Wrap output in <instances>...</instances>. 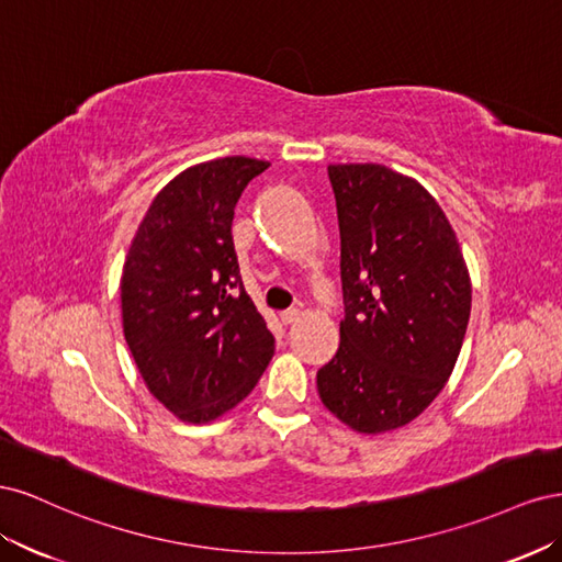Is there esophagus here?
Instances as JSON below:
<instances>
[{
	"instance_id": "34e87169",
	"label": "esophagus",
	"mask_w": 562,
	"mask_h": 562,
	"mask_svg": "<svg viewBox=\"0 0 562 562\" xmlns=\"http://www.w3.org/2000/svg\"><path fill=\"white\" fill-rule=\"evenodd\" d=\"M295 321H300V312H297V310L281 312V323H283V326H293Z\"/></svg>"
}]
</instances>
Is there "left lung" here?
Returning <instances> with one entry per match:
<instances>
[{
    "mask_svg": "<svg viewBox=\"0 0 562 562\" xmlns=\"http://www.w3.org/2000/svg\"><path fill=\"white\" fill-rule=\"evenodd\" d=\"M345 318L316 372L323 405L359 434L405 427L446 386L471 314V279L443 209L382 164H333Z\"/></svg>",
    "mask_w": 562,
    "mask_h": 562,
    "instance_id": "left-lung-1",
    "label": "left lung"
}]
</instances>
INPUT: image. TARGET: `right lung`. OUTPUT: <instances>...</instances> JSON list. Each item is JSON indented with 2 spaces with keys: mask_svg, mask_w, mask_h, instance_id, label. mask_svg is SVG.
<instances>
[{
  "mask_svg": "<svg viewBox=\"0 0 562 562\" xmlns=\"http://www.w3.org/2000/svg\"><path fill=\"white\" fill-rule=\"evenodd\" d=\"M267 166L225 157L187 168L151 201L126 255V345L149 394L182 422L232 411L274 356L232 239L236 201Z\"/></svg>",
  "mask_w": 562,
  "mask_h": 562,
  "instance_id": "right-lung-1",
  "label": "right lung"
}]
</instances>
